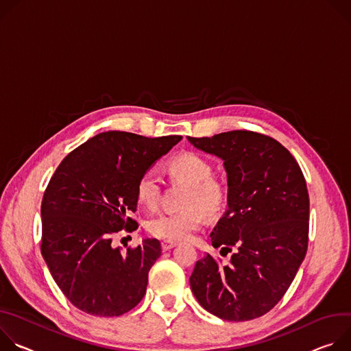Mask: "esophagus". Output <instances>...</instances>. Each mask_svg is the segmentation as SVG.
I'll use <instances>...</instances> for the list:
<instances>
[{"label":"esophagus","instance_id":"1","mask_svg":"<svg viewBox=\"0 0 351 351\" xmlns=\"http://www.w3.org/2000/svg\"><path fill=\"white\" fill-rule=\"evenodd\" d=\"M176 245H177V243H176V241H169V240H165V241L162 243V248H163V251H169V250L174 248Z\"/></svg>","mask_w":351,"mask_h":351}]
</instances>
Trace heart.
<instances>
[{"mask_svg":"<svg viewBox=\"0 0 351 351\" xmlns=\"http://www.w3.org/2000/svg\"><path fill=\"white\" fill-rule=\"evenodd\" d=\"M167 171L173 180L188 184L184 199V210H165L150 217L146 230L152 236L169 240L184 241L195 232L206 216H216L227 199L226 180L213 176L212 163L204 156L184 152L167 163ZM162 180L158 171L149 169L141 174L136 182L138 201L152 209L159 204Z\"/></svg>","mask_w":351,"mask_h":351,"instance_id":"obj_1","label":"heart"}]
</instances>
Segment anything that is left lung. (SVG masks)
I'll list each match as a JSON object with an SVG mask.
<instances>
[{
	"label": "left lung",
	"mask_w": 351,
	"mask_h": 351,
	"mask_svg": "<svg viewBox=\"0 0 351 351\" xmlns=\"http://www.w3.org/2000/svg\"><path fill=\"white\" fill-rule=\"evenodd\" d=\"M189 142L224 160L228 209L210 232L228 265L206 254L193 267L191 289L210 314L226 321L265 315L286 294L305 258L309 197L293 154L254 131H228Z\"/></svg>",
	"instance_id": "obj_1"
}]
</instances>
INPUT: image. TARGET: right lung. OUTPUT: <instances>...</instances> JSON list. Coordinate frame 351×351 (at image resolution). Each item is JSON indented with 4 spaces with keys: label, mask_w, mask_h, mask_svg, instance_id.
Listing matches in <instances>:
<instances>
[{
    "label": "right lung",
    "mask_w": 351,
    "mask_h": 351,
    "mask_svg": "<svg viewBox=\"0 0 351 351\" xmlns=\"http://www.w3.org/2000/svg\"><path fill=\"white\" fill-rule=\"evenodd\" d=\"M182 136L146 138L101 132L66 154L42 202V255L64 295L96 317H120L146 293L147 275L160 255L159 240L112 248L121 230L138 228L136 182Z\"/></svg>",
    "instance_id": "obj_1"
}]
</instances>
